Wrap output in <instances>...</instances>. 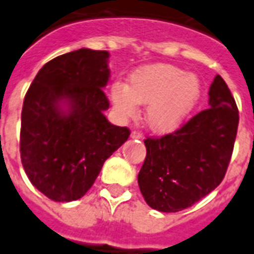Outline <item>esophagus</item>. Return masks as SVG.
<instances>
[{"instance_id":"esophagus-1","label":"esophagus","mask_w":254,"mask_h":254,"mask_svg":"<svg viewBox=\"0 0 254 254\" xmlns=\"http://www.w3.org/2000/svg\"><path fill=\"white\" fill-rule=\"evenodd\" d=\"M131 138H134V139H141L142 138V133L138 130H133L131 131V134H130Z\"/></svg>"}]
</instances>
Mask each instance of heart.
Here are the masks:
<instances>
[{"instance_id": "1", "label": "heart", "mask_w": 254, "mask_h": 254, "mask_svg": "<svg viewBox=\"0 0 254 254\" xmlns=\"http://www.w3.org/2000/svg\"><path fill=\"white\" fill-rule=\"evenodd\" d=\"M111 95L125 117L135 115L137 104H147V125L155 131H170L179 127L196 105L200 81L175 65L153 64L131 73L127 85L116 83Z\"/></svg>"}]
</instances>
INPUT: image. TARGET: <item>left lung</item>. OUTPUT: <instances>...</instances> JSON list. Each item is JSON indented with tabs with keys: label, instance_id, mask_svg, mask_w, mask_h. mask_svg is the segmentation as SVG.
<instances>
[{
	"label": "left lung",
	"instance_id": "1",
	"mask_svg": "<svg viewBox=\"0 0 254 254\" xmlns=\"http://www.w3.org/2000/svg\"><path fill=\"white\" fill-rule=\"evenodd\" d=\"M209 108L162 137H146L138 174L141 193L151 208L178 212L208 195L224 179L239 127V109L228 85L216 75Z\"/></svg>",
	"mask_w": 254,
	"mask_h": 254
}]
</instances>
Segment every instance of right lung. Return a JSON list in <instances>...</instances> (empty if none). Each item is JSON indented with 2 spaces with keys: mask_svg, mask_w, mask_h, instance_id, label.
Wrapping results in <instances>:
<instances>
[{
  "mask_svg": "<svg viewBox=\"0 0 254 254\" xmlns=\"http://www.w3.org/2000/svg\"><path fill=\"white\" fill-rule=\"evenodd\" d=\"M108 51L80 49L46 63L26 92L19 151L26 175L54 201L84 196L130 135L104 116ZM65 103L67 111L61 105Z\"/></svg>",
  "mask_w": 254,
  "mask_h": 254,
  "instance_id": "add662e5",
  "label": "right lung"
}]
</instances>
